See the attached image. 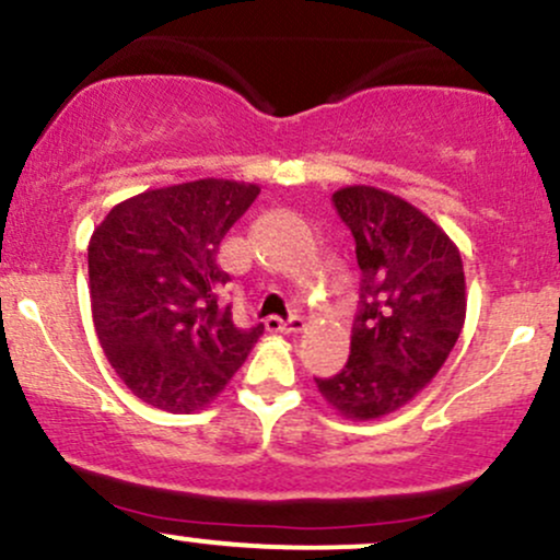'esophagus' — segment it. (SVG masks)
Returning <instances> with one entry per match:
<instances>
[{
	"mask_svg": "<svg viewBox=\"0 0 560 560\" xmlns=\"http://www.w3.org/2000/svg\"><path fill=\"white\" fill-rule=\"evenodd\" d=\"M266 329L273 334H300L302 329H305V318L292 316L289 320H284L279 316H271V318H266Z\"/></svg>",
	"mask_w": 560,
	"mask_h": 560,
	"instance_id": "1",
	"label": "esophagus"
}]
</instances>
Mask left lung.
<instances>
[{
  "label": "left lung",
  "mask_w": 560,
  "mask_h": 560,
  "mask_svg": "<svg viewBox=\"0 0 560 560\" xmlns=\"http://www.w3.org/2000/svg\"><path fill=\"white\" fill-rule=\"evenodd\" d=\"M334 208L355 236L361 313L347 365L316 384L339 416L376 421L413 400L458 342L464 260L440 223L392 191L342 186Z\"/></svg>",
  "instance_id": "obj_1"
}]
</instances>
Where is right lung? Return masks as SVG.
<instances>
[{"mask_svg":"<svg viewBox=\"0 0 560 560\" xmlns=\"http://www.w3.org/2000/svg\"><path fill=\"white\" fill-rule=\"evenodd\" d=\"M260 195L231 178L147 189L118 202L89 240V298L107 361L141 402L195 413L226 389L260 339L218 305L215 255Z\"/></svg>","mask_w":560,"mask_h":560,"instance_id":"1","label":"right lung"}]
</instances>
